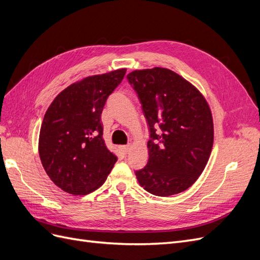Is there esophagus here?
I'll use <instances>...</instances> for the list:
<instances>
[{"mask_svg":"<svg viewBox=\"0 0 260 260\" xmlns=\"http://www.w3.org/2000/svg\"><path fill=\"white\" fill-rule=\"evenodd\" d=\"M130 147H131V145L127 144V145H122L120 148H121V151H122L123 154H128L130 152Z\"/></svg>","mask_w":260,"mask_h":260,"instance_id":"obj_1","label":"esophagus"}]
</instances>
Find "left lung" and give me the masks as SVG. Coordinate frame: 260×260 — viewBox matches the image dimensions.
I'll return each mask as SVG.
<instances>
[{"label": "left lung", "instance_id": "1", "mask_svg": "<svg viewBox=\"0 0 260 260\" xmlns=\"http://www.w3.org/2000/svg\"><path fill=\"white\" fill-rule=\"evenodd\" d=\"M149 132L148 160L136 170L141 186L157 196L183 192L201 176L214 142L209 106L199 90L166 68L127 76Z\"/></svg>", "mask_w": 260, "mask_h": 260}]
</instances>
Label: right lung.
<instances>
[{"label": "right lung", "mask_w": 260, "mask_h": 260, "mask_svg": "<svg viewBox=\"0 0 260 260\" xmlns=\"http://www.w3.org/2000/svg\"><path fill=\"white\" fill-rule=\"evenodd\" d=\"M125 69L84 78L55 98L46 111L39 154L46 174L62 191L84 195L105 182L117 157L105 146L102 111Z\"/></svg>", "instance_id": "obj_1"}]
</instances>
